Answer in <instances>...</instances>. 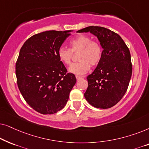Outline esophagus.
<instances>
[{"label": "esophagus", "instance_id": "obj_1", "mask_svg": "<svg viewBox=\"0 0 149 149\" xmlns=\"http://www.w3.org/2000/svg\"><path fill=\"white\" fill-rule=\"evenodd\" d=\"M76 78H77V81H79V80H81V79H82L83 77L81 76H78V75H76Z\"/></svg>", "mask_w": 149, "mask_h": 149}]
</instances>
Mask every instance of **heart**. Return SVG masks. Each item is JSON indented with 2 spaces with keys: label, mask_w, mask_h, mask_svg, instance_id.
I'll return each mask as SVG.
<instances>
[{
  "label": "heart",
  "mask_w": 149,
  "mask_h": 149,
  "mask_svg": "<svg viewBox=\"0 0 149 149\" xmlns=\"http://www.w3.org/2000/svg\"><path fill=\"white\" fill-rule=\"evenodd\" d=\"M70 49L60 47L58 51V57L64 64H70L72 53L79 52V62L74 63L69 67L68 71L72 74L82 75L88 72L92 66L100 62L102 57V48L96 40L86 35H79L70 41Z\"/></svg>",
  "instance_id": "1"
}]
</instances>
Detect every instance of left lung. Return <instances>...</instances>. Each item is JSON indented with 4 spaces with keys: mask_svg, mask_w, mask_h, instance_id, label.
Listing matches in <instances>:
<instances>
[{
    "mask_svg": "<svg viewBox=\"0 0 149 149\" xmlns=\"http://www.w3.org/2000/svg\"><path fill=\"white\" fill-rule=\"evenodd\" d=\"M98 38L102 57L94 71L87 76L86 100L98 109H109L123 97L132 74L129 49L119 34L100 26H89L77 32H88Z\"/></svg>",
    "mask_w": 149,
    "mask_h": 149,
    "instance_id": "8db88e82",
    "label": "left lung"
}]
</instances>
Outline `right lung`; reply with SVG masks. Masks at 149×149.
<instances>
[{
	"mask_svg": "<svg viewBox=\"0 0 149 149\" xmlns=\"http://www.w3.org/2000/svg\"><path fill=\"white\" fill-rule=\"evenodd\" d=\"M72 30H49L24 42L15 64L17 86L26 102L43 115L56 113L66 104L77 82L58 57V49Z\"/></svg>",
	"mask_w": 149,
	"mask_h": 149,
	"instance_id": "right-lung-1",
	"label": "right lung"
}]
</instances>
